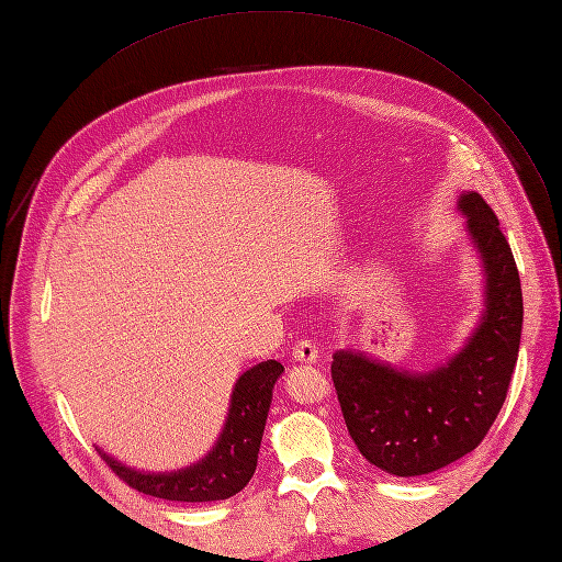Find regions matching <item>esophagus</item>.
I'll use <instances>...</instances> for the list:
<instances>
[{
	"mask_svg": "<svg viewBox=\"0 0 562 562\" xmlns=\"http://www.w3.org/2000/svg\"><path fill=\"white\" fill-rule=\"evenodd\" d=\"M293 358L301 364H314L318 358V348L310 339H301L296 346H293Z\"/></svg>",
	"mask_w": 562,
	"mask_h": 562,
	"instance_id": "1",
	"label": "esophagus"
}]
</instances>
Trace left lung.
I'll use <instances>...</instances> for the list:
<instances>
[{
    "label": "left lung",
    "mask_w": 562,
    "mask_h": 562,
    "mask_svg": "<svg viewBox=\"0 0 562 562\" xmlns=\"http://www.w3.org/2000/svg\"><path fill=\"white\" fill-rule=\"evenodd\" d=\"M485 273V310L456 356L409 373L360 350H337L333 382L360 453L392 476H422L474 451L506 401L519 356L524 301L513 250L490 204L458 200Z\"/></svg>",
    "instance_id": "left-lung-1"
}]
</instances>
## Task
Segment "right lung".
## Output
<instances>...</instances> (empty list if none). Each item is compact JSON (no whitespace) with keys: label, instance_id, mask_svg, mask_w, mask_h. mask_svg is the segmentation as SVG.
Wrapping results in <instances>:
<instances>
[{"label":"right lung","instance_id":"right-lung-1","mask_svg":"<svg viewBox=\"0 0 562 562\" xmlns=\"http://www.w3.org/2000/svg\"><path fill=\"white\" fill-rule=\"evenodd\" d=\"M282 371L284 367L280 362L266 360L239 375L232 390L229 412L218 441L210 453L191 467L150 474V471H138L113 460L102 449L98 451L117 479L143 494L166 501H184V504L229 498L241 492L255 474L273 387Z\"/></svg>","mask_w":562,"mask_h":562}]
</instances>
